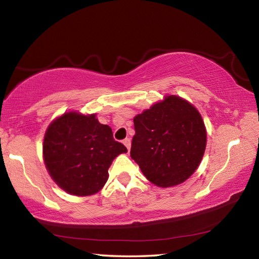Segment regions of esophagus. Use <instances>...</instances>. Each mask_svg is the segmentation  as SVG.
I'll return each mask as SVG.
<instances>
[{"label":"esophagus","mask_w":259,"mask_h":259,"mask_svg":"<svg viewBox=\"0 0 259 259\" xmlns=\"http://www.w3.org/2000/svg\"><path fill=\"white\" fill-rule=\"evenodd\" d=\"M123 144L125 145V147L128 148V150H130V147H131V139L130 138H125L123 140Z\"/></svg>","instance_id":"1"}]
</instances>
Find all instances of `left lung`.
<instances>
[{
    "mask_svg": "<svg viewBox=\"0 0 259 259\" xmlns=\"http://www.w3.org/2000/svg\"><path fill=\"white\" fill-rule=\"evenodd\" d=\"M130 155L148 181L171 187L190 178L200 164L207 131L200 113L178 96H166L134 119Z\"/></svg>",
    "mask_w": 259,
    "mask_h": 259,
    "instance_id": "1",
    "label": "left lung"
}]
</instances>
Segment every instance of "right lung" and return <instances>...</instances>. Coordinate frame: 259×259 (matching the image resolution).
<instances>
[{
	"label": "right lung",
	"mask_w": 259,
	"mask_h": 259,
	"mask_svg": "<svg viewBox=\"0 0 259 259\" xmlns=\"http://www.w3.org/2000/svg\"><path fill=\"white\" fill-rule=\"evenodd\" d=\"M126 152L113 138L111 126L99 123L96 114L65 113L51 122L43 140V159L51 178L77 196L102 190L113 160Z\"/></svg>",
	"instance_id": "obj_1"
}]
</instances>
